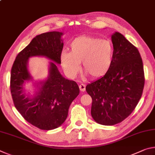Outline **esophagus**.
<instances>
[{
    "mask_svg": "<svg viewBox=\"0 0 155 155\" xmlns=\"http://www.w3.org/2000/svg\"><path fill=\"white\" fill-rule=\"evenodd\" d=\"M85 85L83 83H81L79 85V89L81 91H85Z\"/></svg>",
    "mask_w": 155,
    "mask_h": 155,
    "instance_id": "esophagus-1",
    "label": "esophagus"
}]
</instances>
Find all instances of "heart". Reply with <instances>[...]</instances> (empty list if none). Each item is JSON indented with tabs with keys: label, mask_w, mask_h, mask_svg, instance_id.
<instances>
[{
	"label": "heart",
	"mask_w": 155,
	"mask_h": 155,
	"mask_svg": "<svg viewBox=\"0 0 155 155\" xmlns=\"http://www.w3.org/2000/svg\"><path fill=\"white\" fill-rule=\"evenodd\" d=\"M71 51H63L60 56L62 67L70 78H74L80 70L92 78L105 75L112 66L114 48L111 41L93 36H81L70 44Z\"/></svg>",
	"instance_id": "1"
}]
</instances>
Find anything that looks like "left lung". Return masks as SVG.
<instances>
[{
  "instance_id": "left-lung-1",
  "label": "left lung",
  "mask_w": 155,
  "mask_h": 155,
  "mask_svg": "<svg viewBox=\"0 0 155 155\" xmlns=\"http://www.w3.org/2000/svg\"><path fill=\"white\" fill-rule=\"evenodd\" d=\"M114 48L112 66L103 77L86 86L92 98L91 114L102 125L122 122L137 106L144 82L143 62L135 46L118 32L111 35Z\"/></svg>"
}]
</instances>
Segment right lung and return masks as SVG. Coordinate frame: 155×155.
Returning a JSON list of instances; mask_svg holds the SVG:
<instances>
[{"mask_svg":"<svg viewBox=\"0 0 155 155\" xmlns=\"http://www.w3.org/2000/svg\"><path fill=\"white\" fill-rule=\"evenodd\" d=\"M62 35L59 31L37 35L18 53L12 68L10 90L15 108L28 122L41 130L60 127L67 118L72 102L79 94L77 83L63 77L55 64H61ZM31 56H44L52 61L48 77L34 83L38 91L30 97L25 94L24 85L32 80L28 69Z\"/></svg>","mask_w":155,"mask_h":155,"instance_id":"1","label":"right lung"}]
</instances>
